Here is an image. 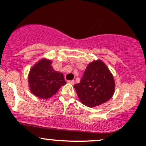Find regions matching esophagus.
<instances>
[{
    "instance_id": "obj_1",
    "label": "esophagus",
    "mask_w": 146,
    "mask_h": 146,
    "mask_svg": "<svg viewBox=\"0 0 146 146\" xmlns=\"http://www.w3.org/2000/svg\"><path fill=\"white\" fill-rule=\"evenodd\" d=\"M67 82H68V83L72 84V85H74V84H75L74 80H67Z\"/></svg>"
}]
</instances>
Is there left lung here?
I'll return each instance as SVG.
<instances>
[{"instance_id": "obj_1", "label": "left lung", "mask_w": 146, "mask_h": 146, "mask_svg": "<svg viewBox=\"0 0 146 146\" xmlns=\"http://www.w3.org/2000/svg\"><path fill=\"white\" fill-rule=\"evenodd\" d=\"M82 104L94 107L106 102L115 89L114 77L104 62L94 61L87 66L80 83L74 85Z\"/></svg>"}]
</instances>
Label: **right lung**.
<instances>
[{
  "label": "right lung",
  "mask_w": 146,
  "mask_h": 146,
  "mask_svg": "<svg viewBox=\"0 0 146 146\" xmlns=\"http://www.w3.org/2000/svg\"><path fill=\"white\" fill-rule=\"evenodd\" d=\"M51 64V60H40L32 66L28 76L30 91L41 99L50 98L66 84L63 73L54 70Z\"/></svg>",
  "instance_id": "right-lung-1"
}]
</instances>
